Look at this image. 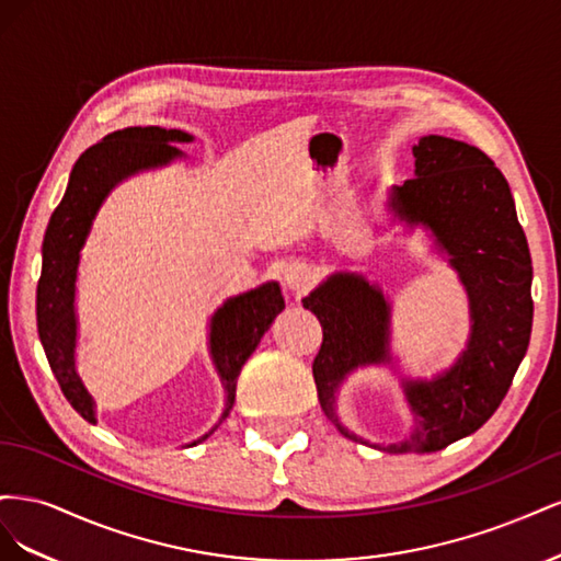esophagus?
<instances>
[{
  "label": "esophagus",
  "mask_w": 561,
  "mask_h": 561,
  "mask_svg": "<svg viewBox=\"0 0 561 561\" xmlns=\"http://www.w3.org/2000/svg\"><path fill=\"white\" fill-rule=\"evenodd\" d=\"M311 280H313L311 266L301 264V262L287 264L285 271H283V283H285L287 287H290V290H295V293H304V290H307V287L311 285Z\"/></svg>",
  "instance_id": "obj_1"
}]
</instances>
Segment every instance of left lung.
<instances>
[{
    "label": "left lung",
    "mask_w": 561,
    "mask_h": 561,
    "mask_svg": "<svg viewBox=\"0 0 561 561\" xmlns=\"http://www.w3.org/2000/svg\"><path fill=\"white\" fill-rule=\"evenodd\" d=\"M414 178L390 186L386 208L407 229H423L468 295L470 334L461 355L431 379L398 377L414 428L400 443L371 445L336 414V393L355 369L386 365L390 301L355 271H334L301 299L322 325L313 379L322 412L355 443L393 454L445 449L499 410L531 336V254L503 173L484 151L426 135L412 147Z\"/></svg>",
    "instance_id": "1"
}]
</instances>
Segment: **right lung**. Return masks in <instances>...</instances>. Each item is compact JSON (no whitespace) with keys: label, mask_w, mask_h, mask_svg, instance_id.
Segmentation results:
<instances>
[{"label":"right lung","mask_w":561,"mask_h":561,"mask_svg":"<svg viewBox=\"0 0 561 561\" xmlns=\"http://www.w3.org/2000/svg\"><path fill=\"white\" fill-rule=\"evenodd\" d=\"M192 140L190 133L161 126H130L105 135L77 159L65 196L48 219L42 243V276L37 285V330L48 365L54 369L65 398L89 423L98 421L95 402L77 371L79 322L75 299L81 250L87 245L100 206L116 184L184 159V151L175 145ZM283 309L285 299L280 295V285L268 280L248 293L229 297L213 313L208 348L225 388V410L206 435L186 447L203 443L229 416L241 367Z\"/></svg>","instance_id":"1"}]
</instances>
